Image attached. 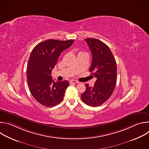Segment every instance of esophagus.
I'll use <instances>...</instances> for the list:
<instances>
[{
	"mask_svg": "<svg viewBox=\"0 0 149 149\" xmlns=\"http://www.w3.org/2000/svg\"><path fill=\"white\" fill-rule=\"evenodd\" d=\"M79 82L78 81H76V80H74V79H72V80H70V83L71 84H78L79 83Z\"/></svg>",
	"mask_w": 149,
	"mask_h": 149,
	"instance_id": "34e87169",
	"label": "esophagus"
}]
</instances>
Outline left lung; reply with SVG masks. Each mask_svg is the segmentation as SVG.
I'll list each match as a JSON object with an SVG mask.
<instances>
[{
    "instance_id": "8db88e82",
    "label": "left lung",
    "mask_w": 149,
    "mask_h": 149,
    "mask_svg": "<svg viewBox=\"0 0 149 149\" xmlns=\"http://www.w3.org/2000/svg\"><path fill=\"white\" fill-rule=\"evenodd\" d=\"M92 54L90 71L97 78L94 86L86 84V90L81 94L82 101L91 107H98L112 95L117 81V64L109 47L102 41L94 38L85 39Z\"/></svg>"
}]
</instances>
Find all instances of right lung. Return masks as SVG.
Masks as SVG:
<instances>
[{
    "label": "right lung",
    "mask_w": 149,
    "mask_h": 149,
    "mask_svg": "<svg viewBox=\"0 0 149 149\" xmlns=\"http://www.w3.org/2000/svg\"><path fill=\"white\" fill-rule=\"evenodd\" d=\"M74 41L48 39L38 44L31 54L27 66L28 87L33 98L46 107L59 104L69 86L68 81L55 82L51 75L61 52Z\"/></svg>",
    "instance_id": "obj_1"
}]
</instances>
